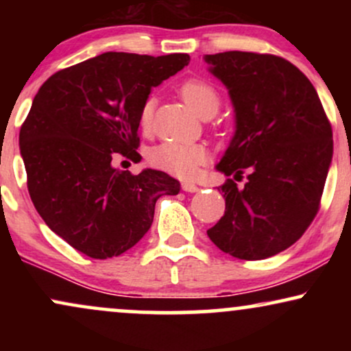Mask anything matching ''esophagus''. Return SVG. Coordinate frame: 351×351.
Masks as SVG:
<instances>
[{
	"label": "esophagus",
	"mask_w": 351,
	"mask_h": 351,
	"mask_svg": "<svg viewBox=\"0 0 351 351\" xmlns=\"http://www.w3.org/2000/svg\"><path fill=\"white\" fill-rule=\"evenodd\" d=\"M181 189H183V191H186V193H196V191H199V188L196 186L195 183H189V181H184V183L181 184Z\"/></svg>",
	"instance_id": "obj_1"
}]
</instances>
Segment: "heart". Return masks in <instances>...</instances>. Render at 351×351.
Masks as SVG:
<instances>
[{
    "mask_svg": "<svg viewBox=\"0 0 351 351\" xmlns=\"http://www.w3.org/2000/svg\"><path fill=\"white\" fill-rule=\"evenodd\" d=\"M180 95L186 106L199 115L213 117L219 108V94L211 84L203 79H188L180 86ZM155 97H148L140 108V127L145 132L150 130ZM208 160V153L201 145L163 142L153 147L148 153V162L158 170L170 173L178 178H193L199 170V167Z\"/></svg>",
    "mask_w": 351,
    "mask_h": 351,
    "instance_id": "obj_1",
    "label": "heart"
}]
</instances>
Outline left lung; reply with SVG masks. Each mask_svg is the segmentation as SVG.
I'll return each mask as SVG.
<instances>
[{
    "instance_id": "8db88e82",
    "label": "left lung",
    "mask_w": 351,
    "mask_h": 351,
    "mask_svg": "<svg viewBox=\"0 0 351 351\" xmlns=\"http://www.w3.org/2000/svg\"><path fill=\"white\" fill-rule=\"evenodd\" d=\"M209 72L228 88L234 135L216 170L226 211L209 239L237 259L285 251L315 217L332 165V127L315 87L289 60L229 51L206 54Z\"/></svg>"
}]
</instances>
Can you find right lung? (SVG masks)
Instances as JSON below:
<instances>
[{"label": "right lung", "mask_w": 351, "mask_h": 351, "mask_svg": "<svg viewBox=\"0 0 351 351\" xmlns=\"http://www.w3.org/2000/svg\"><path fill=\"white\" fill-rule=\"evenodd\" d=\"M188 62V54L104 52L56 72L36 94L19 132L29 196L51 231L86 256L108 259L134 247L156 199L180 193L165 171L132 175L112 158H138L140 108Z\"/></svg>", "instance_id": "add662e5"}]
</instances>
